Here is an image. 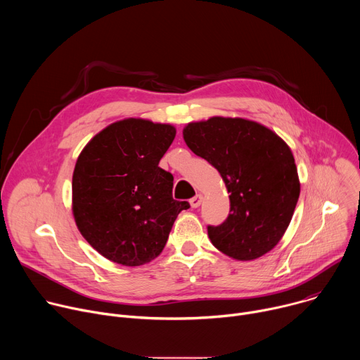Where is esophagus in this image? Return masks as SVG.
<instances>
[{
	"label": "esophagus",
	"mask_w": 360,
	"mask_h": 360,
	"mask_svg": "<svg viewBox=\"0 0 360 360\" xmlns=\"http://www.w3.org/2000/svg\"><path fill=\"white\" fill-rule=\"evenodd\" d=\"M202 199H203V196L200 195V193H198V195H195L191 200H189V203H191V207L192 208H198L199 205L202 203Z\"/></svg>",
	"instance_id": "34e87169"
}]
</instances>
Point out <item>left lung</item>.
Segmentation results:
<instances>
[{
    "instance_id": "left-lung-1",
    "label": "left lung",
    "mask_w": 360,
    "mask_h": 360,
    "mask_svg": "<svg viewBox=\"0 0 360 360\" xmlns=\"http://www.w3.org/2000/svg\"><path fill=\"white\" fill-rule=\"evenodd\" d=\"M184 139L195 155L221 174L231 211L208 226L212 245L236 261L274 249L288 229L300 193L290 148L269 128L242 118L191 122Z\"/></svg>"
}]
</instances>
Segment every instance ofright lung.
<instances>
[{
    "instance_id": "add662e5",
    "label": "right lung",
    "mask_w": 360,
    "mask_h": 360,
    "mask_svg": "<svg viewBox=\"0 0 360 360\" xmlns=\"http://www.w3.org/2000/svg\"><path fill=\"white\" fill-rule=\"evenodd\" d=\"M175 128L129 118L96 134L72 175V212L86 242L107 259L139 266L162 252L178 214L174 176L160 167Z\"/></svg>"
}]
</instances>
